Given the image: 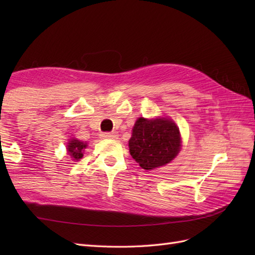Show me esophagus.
<instances>
[{"label": "esophagus", "instance_id": "esophagus-1", "mask_svg": "<svg viewBox=\"0 0 255 255\" xmlns=\"http://www.w3.org/2000/svg\"><path fill=\"white\" fill-rule=\"evenodd\" d=\"M101 137L103 139H117L118 134L117 132H103L101 134Z\"/></svg>", "mask_w": 255, "mask_h": 255}]
</instances>
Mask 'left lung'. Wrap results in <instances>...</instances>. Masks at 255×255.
Wrapping results in <instances>:
<instances>
[{"label": "left lung", "instance_id": "8db88e82", "mask_svg": "<svg viewBox=\"0 0 255 255\" xmlns=\"http://www.w3.org/2000/svg\"><path fill=\"white\" fill-rule=\"evenodd\" d=\"M180 129L170 118L139 117L129 139V152L144 170L163 166L181 150Z\"/></svg>", "mask_w": 255, "mask_h": 255}]
</instances>
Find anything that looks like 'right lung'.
<instances>
[{
	"label": "right lung",
	"mask_w": 255,
	"mask_h": 255,
	"mask_svg": "<svg viewBox=\"0 0 255 255\" xmlns=\"http://www.w3.org/2000/svg\"><path fill=\"white\" fill-rule=\"evenodd\" d=\"M88 147V143L80 141L77 138H72L69 140V142L67 144V150L69 155L75 161V160H80L83 158V151L84 149Z\"/></svg>",
	"instance_id": "right-lung-1"
}]
</instances>
